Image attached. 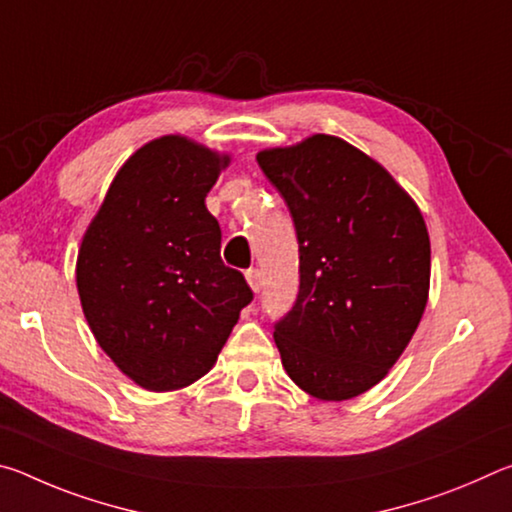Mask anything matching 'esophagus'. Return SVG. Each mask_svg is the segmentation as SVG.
Segmentation results:
<instances>
[{
  "label": "esophagus",
  "mask_w": 512,
  "mask_h": 512,
  "mask_svg": "<svg viewBox=\"0 0 512 512\" xmlns=\"http://www.w3.org/2000/svg\"><path fill=\"white\" fill-rule=\"evenodd\" d=\"M246 280H248V287L253 289L255 293L262 289V271H259V268H248Z\"/></svg>",
  "instance_id": "1"
}]
</instances>
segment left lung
Segmentation results:
<instances>
[{
    "mask_svg": "<svg viewBox=\"0 0 512 512\" xmlns=\"http://www.w3.org/2000/svg\"><path fill=\"white\" fill-rule=\"evenodd\" d=\"M300 246L296 305L275 323L282 366L316 400L343 402L388 375L429 300L431 244L413 198L334 135L257 153Z\"/></svg>",
    "mask_w": 512,
    "mask_h": 512,
    "instance_id": "obj_1",
    "label": "left lung"
}]
</instances>
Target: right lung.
<instances>
[{"label": "right lung", "instance_id": "obj_1", "mask_svg": "<svg viewBox=\"0 0 512 512\" xmlns=\"http://www.w3.org/2000/svg\"><path fill=\"white\" fill-rule=\"evenodd\" d=\"M228 153L162 135L117 171L76 259L85 320L137 386L178 391L212 370L253 300L221 262V228L205 196Z\"/></svg>", "mask_w": 512, "mask_h": 512}]
</instances>
